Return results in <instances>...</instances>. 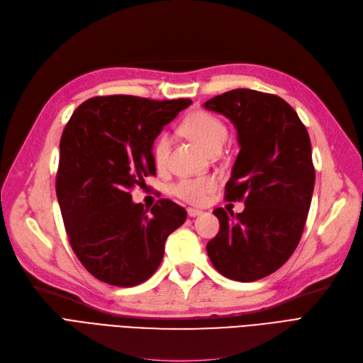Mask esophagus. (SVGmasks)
Returning a JSON list of instances; mask_svg holds the SVG:
<instances>
[{"mask_svg":"<svg viewBox=\"0 0 363 363\" xmlns=\"http://www.w3.org/2000/svg\"><path fill=\"white\" fill-rule=\"evenodd\" d=\"M186 212H189V217H191V218L199 217V216H202V211L194 209V208H189V209H186Z\"/></svg>","mask_w":363,"mask_h":363,"instance_id":"obj_1","label":"esophagus"}]
</instances>
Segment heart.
<instances>
[{
	"label": "heart",
	"instance_id": "1",
	"mask_svg": "<svg viewBox=\"0 0 363 363\" xmlns=\"http://www.w3.org/2000/svg\"><path fill=\"white\" fill-rule=\"evenodd\" d=\"M182 133L190 138L205 151L211 152L216 147H221L227 139V128L221 121L208 112H194L184 119L181 125ZM170 151V138L166 133L160 134L154 143V161L157 167L167 164ZM216 189V179L212 177H200L193 179H181L172 186V193L189 203H203L206 196Z\"/></svg>",
	"mask_w": 363,
	"mask_h": 363
}]
</instances>
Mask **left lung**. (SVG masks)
Listing matches in <instances>:
<instances>
[{
    "mask_svg": "<svg viewBox=\"0 0 363 363\" xmlns=\"http://www.w3.org/2000/svg\"><path fill=\"white\" fill-rule=\"evenodd\" d=\"M203 106L236 127L240 151L225 199L245 205L236 216L213 211L220 232L208 256L221 275L257 281L279 269L301 240L315 182L311 140L293 107L274 94L239 88Z\"/></svg>",
    "mask_w": 363,
    "mask_h": 363,
    "instance_id": "left-lung-1",
    "label": "left lung"
}]
</instances>
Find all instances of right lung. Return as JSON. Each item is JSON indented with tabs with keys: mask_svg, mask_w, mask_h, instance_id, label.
Returning a JSON list of instances; mask_svg holds the SVG:
<instances>
[{
	"mask_svg": "<svg viewBox=\"0 0 363 363\" xmlns=\"http://www.w3.org/2000/svg\"><path fill=\"white\" fill-rule=\"evenodd\" d=\"M189 99L94 97L80 104L60 142L57 197L69 242L85 269L111 286L150 278L167 236L186 220L182 206L161 199L150 209L130 190L155 174L152 145Z\"/></svg>",
	"mask_w": 363,
	"mask_h": 363,
	"instance_id": "obj_1",
	"label": "right lung"
}]
</instances>
